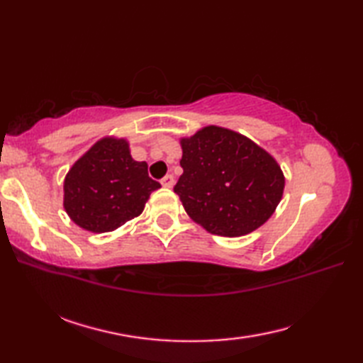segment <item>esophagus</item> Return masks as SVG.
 Wrapping results in <instances>:
<instances>
[{"instance_id":"obj_1","label":"esophagus","mask_w":363,"mask_h":363,"mask_svg":"<svg viewBox=\"0 0 363 363\" xmlns=\"http://www.w3.org/2000/svg\"><path fill=\"white\" fill-rule=\"evenodd\" d=\"M160 184H162V186H164V187H167V189H172L173 184H174V177H173L172 174H167V176L162 177Z\"/></svg>"}]
</instances>
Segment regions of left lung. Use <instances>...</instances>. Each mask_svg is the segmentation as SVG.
<instances>
[{"instance_id":"obj_1","label":"left lung","mask_w":363,"mask_h":363,"mask_svg":"<svg viewBox=\"0 0 363 363\" xmlns=\"http://www.w3.org/2000/svg\"><path fill=\"white\" fill-rule=\"evenodd\" d=\"M184 173L174 186L191 220L211 234L240 237L272 217L284 191L277 162L250 138L207 126L182 138Z\"/></svg>"}]
</instances>
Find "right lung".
I'll use <instances>...</instances> for the list:
<instances>
[{
	"label": "right lung",
	"mask_w": 363,
	"mask_h": 363,
	"mask_svg": "<svg viewBox=\"0 0 363 363\" xmlns=\"http://www.w3.org/2000/svg\"><path fill=\"white\" fill-rule=\"evenodd\" d=\"M160 184L148 176L146 162H135L126 140L103 138L68 172L64 207L76 225L109 233L140 215Z\"/></svg>",
	"instance_id": "obj_1"
}]
</instances>
